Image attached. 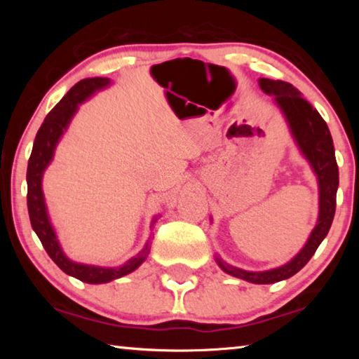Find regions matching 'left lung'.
Masks as SVG:
<instances>
[{"label":"left lung","mask_w":359,"mask_h":359,"mask_svg":"<svg viewBox=\"0 0 359 359\" xmlns=\"http://www.w3.org/2000/svg\"><path fill=\"white\" fill-rule=\"evenodd\" d=\"M258 82L266 95L274 96L276 104L283 112L297 147H299L301 154L307 158V161L311 163L313 172L317 174L320 193L318 222L312 229L311 238L302 247V250L287 264L271 271L252 272L231 266L217 257V264L226 274L252 283L266 285L285 280V278H290L296 272H299L326 238L327 231L331 228L334 212H336L339 168L336 154H334L332 137L326 121L321 118V115L317 109H313L311 102L302 98L299 90L283 81H271V79L261 77Z\"/></svg>","instance_id":"left-lung-1"}]
</instances>
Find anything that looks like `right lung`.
<instances>
[{
	"label": "right lung",
	"instance_id": "right-lung-1",
	"mask_svg": "<svg viewBox=\"0 0 359 359\" xmlns=\"http://www.w3.org/2000/svg\"><path fill=\"white\" fill-rule=\"evenodd\" d=\"M111 83L107 77H92L83 79L77 82L68 93L63 96V100L52 109L46 120L42 121L41 128L36 135L32 156L28 160L27 169V204L29 222L34 233L38 234L42 247L46 248L48 257L53 259L60 269L66 272L68 276H72L85 283H107L115 278H120L126 274H130L141 266L150 252L149 242L135 258L126 261L123 266L118 267H100V266H88L71 261L63 253L60 242L57 239L55 231L52 228V223L48 220L44 193H42V174H44L48 163L52 161L53 151H55L57 144L63 133L68 128L71 118L74 117L77 107L83 102L88 96H92L98 90L107 87ZM155 222V220H154Z\"/></svg>",
	"mask_w": 359,
	"mask_h": 359
}]
</instances>
